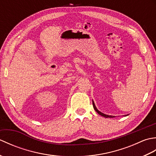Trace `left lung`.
Returning a JSON list of instances; mask_svg holds the SVG:
<instances>
[{"instance_id": "left-lung-1", "label": "left lung", "mask_w": 156, "mask_h": 156, "mask_svg": "<svg viewBox=\"0 0 156 156\" xmlns=\"http://www.w3.org/2000/svg\"><path fill=\"white\" fill-rule=\"evenodd\" d=\"M92 105H93V107H94V110H95L96 111H97L99 115H101V116H102V117H105V118H114V117H115V116L105 115V114H104V113H102V112H101L99 111L98 110V109L97 108V107H96V106H95V105H94V101H92ZM127 115H125V116H127Z\"/></svg>"}]
</instances>
